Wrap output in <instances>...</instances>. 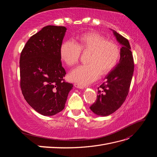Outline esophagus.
Masks as SVG:
<instances>
[{
    "label": "esophagus",
    "mask_w": 157,
    "mask_h": 157,
    "mask_svg": "<svg viewBox=\"0 0 157 157\" xmlns=\"http://www.w3.org/2000/svg\"><path fill=\"white\" fill-rule=\"evenodd\" d=\"M74 86H75V87L80 88V89H83V88H84V87H85L84 86H83V85L80 84H78V83H75V84H74Z\"/></svg>",
    "instance_id": "1"
}]
</instances>
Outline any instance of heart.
Here are the masks:
<instances>
[{
	"label": "heart",
	"instance_id": "b5f03b06",
	"mask_svg": "<svg viewBox=\"0 0 157 157\" xmlns=\"http://www.w3.org/2000/svg\"><path fill=\"white\" fill-rule=\"evenodd\" d=\"M81 51L88 52V64L82 65L71 71L69 78L80 84H86L97 80L102 74L108 73L115 67L120 57V48L116 42L96 31L80 35L77 42H63L60 47V57L69 67L75 65L80 59Z\"/></svg>",
	"mask_w": 157,
	"mask_h": 157
}]
</instances>
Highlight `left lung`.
<instances>
[{
  "mask_svg": "<svg viewBox=\"0 0 157 157\" xmlns=\"http://www.w3.org/2000/svg\"><path fill=\"white\" fill-rule=\"evenodd\" d=\"M117 41L122 45L119 63L106 77L105 82L98 87L96 101L90 107L99 116H108L119 108L128 94L134 63L128 39L113 31Z\"/></svg>",
  "mask_w": 157,
  "mask_h": 157,
  "instance_id": "8db88e82",
  "label": "left lung"
}]
</instances>
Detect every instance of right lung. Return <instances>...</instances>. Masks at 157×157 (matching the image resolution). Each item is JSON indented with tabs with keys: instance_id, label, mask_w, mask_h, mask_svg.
<instances>
[{
	"instance_id": "right-lung-1",
	"label": "right lung",
	"mask_w": 157,
	"mask_h": 157,
	"mask_svg": "<svg viewBox=\"0 0 157 157\" xmlns=\"http://www.w3.org/2000/svg\"><path fill=\"white\" fill-rule=\"evenodd\" d=\"M63 26L48 25L31 36L20 59V87L28 104L44 116H52L65 107L73 84L65 82L60 47Z\"/></svg>"
}]
</instances>
